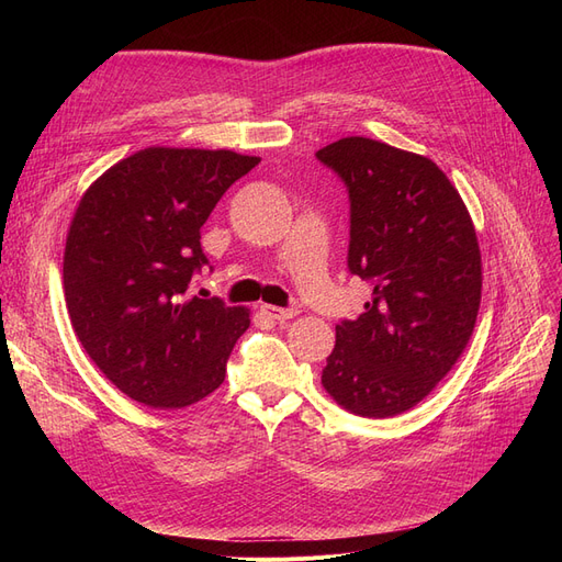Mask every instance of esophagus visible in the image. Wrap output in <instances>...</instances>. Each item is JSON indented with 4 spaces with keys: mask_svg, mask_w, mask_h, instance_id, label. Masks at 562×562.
Returning a JSON list of instances; mask_svg holds the SVG:
<instances>
[{
    "mask_svg": "<svg viewBox=\"0 0 562 562\" xmlns=\"http://www.w3.org/2000/svg\"><path fill=\"white\" fill-rule=\"evenodd\" d=\"M260 312L265 316H269V318H274V321H288V318L297 316V310H293V307H285L283 310V307H271V304H262Z\"/></svg>",
    "mask_w": 562,
    "mask_h": 562,
    "instance_id": "1",
    "label": "esophagus"
}]
</instances>
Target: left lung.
<instances>
[{
	"instance_id": "left-lung-1",
	"label": "left lung",
	"mask_w": 562,
	"mask_h": 562,
	"mask_svg": "<svg viewBox=\"0 0 562 562\" xmlns=\"http://www.w3.org/2000/svg\"><path fill=\"white\" fill-rule=\"evenodd\" d=\"M316 159L349 194V274L372 285L366 312L335 326L321 382L347 411H411L464 351L481 307V250L462 196L427 159L342 138Z\"/></svg>"
}]
</instances>
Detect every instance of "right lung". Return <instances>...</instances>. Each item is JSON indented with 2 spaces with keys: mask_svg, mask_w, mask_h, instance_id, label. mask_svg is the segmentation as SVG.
Here are the masks:
<instances>
[{
  "mask_svg": "<svg viewBox=\"0 0 562 562\" xmlns=\"http://www.w3.org/2000/svg\"><path fill=\"white\" fill-rule=\"evenodd\" d=\"M258 164L229 149L149 147L79 201L63 262L67 312L93 363L133 401L178 411L225 382L248 312L187 291L209 265L201 225Z\"/></svg>",
  "mask_w": 562,
  "mask_h": 562,
  "instance_id": "add662e5",
  "label": "right lung"
}]
</instances>
